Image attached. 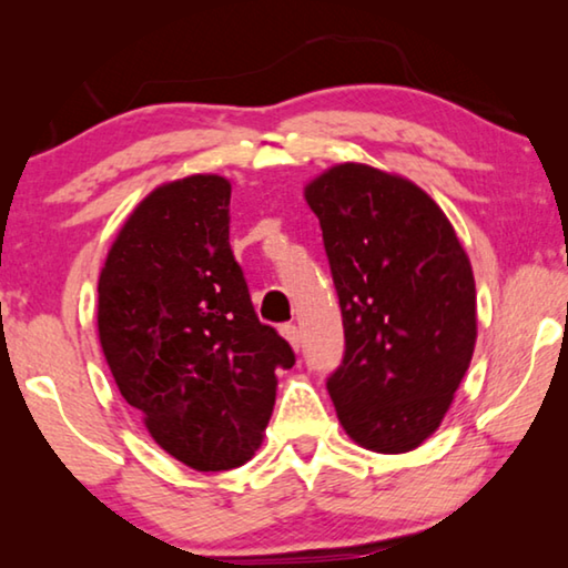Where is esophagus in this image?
Segmentation results:
<instances>
[{
	"mask_svg": "<svg viewBox=\"0 0 568 568\" xmlns=\"http://www.w3.org/2000/svg\"><path fill=\"white\" fill-rule=\"evenodd\" d=\"M281 335L283 338L293 345V351H297L301 348V343H303V338H301V331L295 328L293 323H285V325H281Z\"/></svg>",
	"mask_w": 568,
	"mask_h": 568,
	"instance_id": "34e87169",
	"label": "esophagus"
}]
</instances>
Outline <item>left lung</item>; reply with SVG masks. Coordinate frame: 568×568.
Listing matches in <instances>:
<instances>
[{"mask_svg": "<svg viewBox=\"0 0 568 568\" xmlns=\"http://www.w3.org/2000/svg\"><path fill=\"white\" fill-rule=\"evenodd\" d=\"M321 220L345 355L328 378L341 426L376 454L438 430L476 348V283L454 225L416 182L341 162L305 185Z\"/></svg>", "mask_w": 568, "mask_h": 568, "instance_id": "1", "label": "left lung"}]
</instances>
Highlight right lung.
Returning <instances> with one entry per match:
<instances>
[{
    "instance_id": "obj_1",
    "label": "right lung",
    "mask_w": 568,
    "mask_h": 568,
    "mask_svg": "<svg viewBox=\"0 0 568 568\" xmlns=\"http://www.w3.org/2000/svg\"><path fill=\"white\" fill-rule=\"evenodd\" d=\"M220 175L162 182L124 220L98 283V333L122 398L195 470L243 466L263 444L293 348L257 321L230 250Z\"/></svg>"
}]
</instances>
